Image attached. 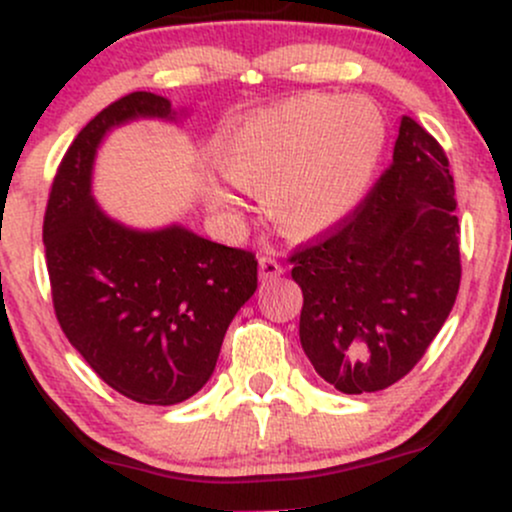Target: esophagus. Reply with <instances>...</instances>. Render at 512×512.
Here are the masks:
<instances>
[{"mask_svg": "<svg viewBox=\"0 0 512 512\" xmlns=\"http://www.w3.org/2000/svg\"><path fill=\"white\" fill-rule=\"evenodd\" d=\"M281 274H284V264H281L279 260H274V257H269V255L260 257V279L262 281H272Z\"/></svg>", "mask_w": 512, "mask_h": 512, "instance_id": "34e87169", "label": "esophagus"}]
</instances>
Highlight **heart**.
Instances as JSON below:
<instances>
[{
	"instance_id": "b5f03b06",
	"label": "heart",
	"mask_w": 512,
	"mask_h": 512,
	"mask_svg": "<svg viewBox=\"0 0 512 512\" xmlns=\"http://www.w3.org/2000/svg\"><path fill=\"white\" fill-rule=\"evenodd\" d=\"M383 149L385 122L370 101L301 96L223 129L214 161L233 185L262 195L286 236L313 238L354 214ZM209 197L236 204L219 187Z\"/></svg>"
}]
</instances>
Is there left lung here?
<instances>
[{"mask_svg": "<svg viewBox=\"0 0 512 512\" xmlns=\"http://www.w3.org/2000/svg\"><path fill=\"white\" fill-rule=\"evenodd\" d=\"M450 163L404 115L390 168L351 216L291 255L303 291L301 344L344 395L402 380L460 291V223Z\"/></svg>", "mask_w": 512, "mask_h": 512, "instance_id": "obj_1", "label": "left lung"}]
</instances>
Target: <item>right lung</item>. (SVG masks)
<instances>
[{
    "instance_id": "1",
    "label": "right lung",
    "mask_w": 512,
    "mask_h": 512,
    "mask_svg": "<svg viewBox=\"0 0 512 512\" xmlns=\"http://www.w3.org/2000/svg\"><path fill=\"white\" fill-rule=\"evenodd\" d=\"M139 117L173 122L178 110L134 91L76 134L52 182L43 243L52 305L74 349L120 395L170 407L207 385L228 325L257 289V260L178 223L127 228L98 207V146Z\"/></svg>"
}]
</instances>
